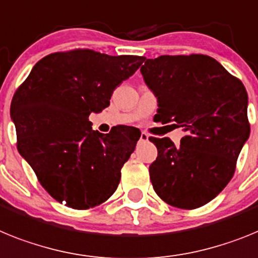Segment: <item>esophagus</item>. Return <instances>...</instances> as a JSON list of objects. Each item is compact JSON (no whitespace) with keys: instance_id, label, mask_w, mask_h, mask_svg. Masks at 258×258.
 I'll use <instances>...</instances> for the list:
<instances>
[{"instance_id":"obj_1","label":"esophagus","mask_w":258,"mask_h":258,"mask_svg":"<svg viewBox=\"0 0 258 258\" xmlns=\"http://www.w3.org/2000/svg\"><path fill=\"white\" fill-rule=\"evenodd\" d=\"M148 139H149V135L145 134V132H142V135H140V142H148Z\"/></svg>"}]
</instances>
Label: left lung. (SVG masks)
Here are the masks:
<instances>
[{"label":"left lung","instance_id":"8db88e82","mask_svg":"<svg viewBox=\"0 0 258 258\" xmlns=\"http://www.w3.org/2000/svg\"><path fill=\"white\" fill-rule=\"evenodd\" d=\"M140 70L158 100L154 119L187 132L178 147L169 138H149L158 151L149 166L154 191L171 207H203L232 179L249 136L245 87L204 54L144 58Z\"/></svg>","mask_w":258,"mask_h":258}]
</instances>
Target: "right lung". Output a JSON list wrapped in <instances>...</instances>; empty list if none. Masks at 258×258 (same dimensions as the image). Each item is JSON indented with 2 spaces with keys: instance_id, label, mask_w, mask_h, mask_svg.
Wrapping results in <instances>:
<instances>
[{
  "instance_id": "right-lung-1",
  "label": "right lung",
  "mask_w": 258,
  "mask_h": 258,
  "mask_svg": "<svg viewBox=\"0 0 258 258\" xmlns=\"http://www.w3.org/2000/svg\"><path fill=\"white\" fill-rule=\"evenodd\" d=\"M143 62L91 49L57 51L40 59L15 91L10 114L18 151L58 203L84 210L115 192L142 134L128 126L100 134L89 114L109 106L114 89Z\"/></svg>"
}]
</instances>
